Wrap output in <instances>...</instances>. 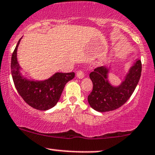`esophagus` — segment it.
I'll return each mask as SVG.
<instances>
[{
  "instance_id": "1",
  "label": "esophagus",
  "mask_w": 155,
  "mask_h": 155,
  "mask_svg": "<svg viewBox=\"0 0 155 155\" xmlns=\"http://www.w3.org/2000/svg\"><path fill=\"white\" fill-rule=\"evenodd\" d=\"M76 76H77V78H79V79H82L83 77L84 76V72H83L82 71H79L77 73H76Z\"/></svg>"
}]
</instances>
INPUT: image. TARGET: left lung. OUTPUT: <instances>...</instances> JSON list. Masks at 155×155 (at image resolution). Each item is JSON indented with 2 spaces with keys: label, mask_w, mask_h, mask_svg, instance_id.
I'll use <instances>...</instances> for the list:
<instances>
[{
  "label": "left lung",
  "mask_w": 155,
  "mask_h": 155,
  "mask_svg": "<svg viewBox=\"0 0 155 155\" xmlns=\"http://www.w3.org/2000/svg\"><path fill=\"white\" fill-rule=\"evenodd\" d=\"M142 64L137 60L129 70L124 81L120 85L113 86L107 79L110 68L101 66L90 74L93 91L87 97L89 104L98 112H109L116 110L127 102L140 80Z\"/></svg>",
  "instance_id": "left-lung-1"
}]
</instances>
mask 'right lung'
<instances>
[{
    "mask_svg": "<svg viewBox=\"0 0 155 155\" xmlns=\"http://www.w3.org/2000/svg\"><path fill=\"white\" fill-rule=\"evenodd\" d=\"M20 39L12 55L11 71L13 81L20 96L31 107L47 110L54 107L60 98L66 83L75 76L74 72L56 73L44 81L29 80L22 76L17 59Z\"/></svg>",
    "mask_w": 155,
    "mask_h": 155,
    "instance_id": "obj_1",
    "label": "right lung"
}]
</instances>
